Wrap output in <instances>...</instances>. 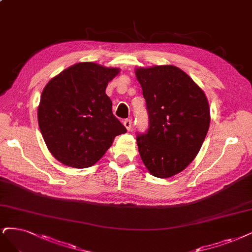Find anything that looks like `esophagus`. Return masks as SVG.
<instances>
[{"label":"esophagus","instance_id":"esophagus-1","mask_svg":"<svg viewBox=\"0 0 252 252\" xmlns=\"http://www.w3.org/2000/svg\"><path fill=\"white\" fill-rule=\"evenodd\" d=\"M124 126H125V128L127 129V131H130V130H131V128H132V122L130 120H125L124 121Z\"/></svg>","mask_w":252,"mask_h":252}]
</instances>
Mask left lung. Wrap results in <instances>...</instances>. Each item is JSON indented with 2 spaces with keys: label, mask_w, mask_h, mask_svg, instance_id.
Segmentation results:
<instances>
[{
  "label": "left lung",
  "mask_w": 252,
  "mask_h": 252,
  "mask_svg": "<svg viewBox=\"0 0 252 252\" xmlns=\"http://www.w3.org/2000/svg\"><path fill=\"white\" fill-rule=\"evenodd\" d=\"M149 115V128L136 136L150 174L169 178L194 160L210 128L209 101L200 86L175 65L135 68Z\"/></svg>",
  "instance_id": "8db88e82"
}]
</instances>
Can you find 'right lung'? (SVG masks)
I'll use <instances>...</instances> for the list:
<instances>
[{"mask_svg":"<svg viewBox=\"0 0 252 252\" xmlns=\"http://www.w3.org/2000/svg\"><path fill=\"white\" fill-rule=\"evenodd\" d=\"M119 73V67L79 63L52 78L43 89L37 110L40 132L51 154L65 166H93L117 135L126 133L105 93Z\"/></svg>","mask_w":252,"mask_h":252,"instance_id":"add662e5","label":"right lung"}]
</instances>
